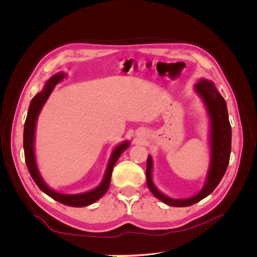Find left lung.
Returning a JSON list of instances; mask_svg holds the SVG:
<instances>
[{
  "mask_svg": "<svg viewBox=\"0 0 257 257\" xmlns=\"http://www.w3.org/2000/svg\"><path fill=\"white\" fill-rule=\"evenodd\" d=\"M203 98L210 118V145H211V163H210L207 180L201 191L195 196L186 199H174L161 193L152 181V158L147 160V185L153 195L163 203L173 207H188L198 203L211 194L222 180L226 172L231 150V127L228 120L227 106L224 97L216 90L213 82L200 79L194 87Z\"/></svg>",
  "mask_w": 257,
  "mask_h": 257,
  "instance_id": "left-lung-1",
  "label": "left lung"
}]
</instances>
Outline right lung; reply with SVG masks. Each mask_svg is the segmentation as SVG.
I'll return each mask as SVG.
<instances>
[{
  "label": "right lung",
  "mask_w": 257,
  "mask_h": 257,
  "mask_svg": "<svg viewBox=\"0 0 257 257\" xmlns=\"http://www.w3.org/2000/svg\"><path fill=\"white\" fill-rule=\"evenodd\" d=\"M64 77H65V74L63 73H58L54 76H52L51 78L46 82L45 89L42 92L37 93V94L32 98V100H31L28 115L25 123V130H23V149H25V158H26L27 167L29 169L31 177L33 178V180L37 184L38 188H40L45 194H47L48 196H50L54 200L59 201L61 204L71 206V207H84L98 200L107 192L110 184V178H111L112 169L115 162L118 161L120 155L127 149L130 143L124 142L114 148V150L111 153L109 163H108L103 181L96 189L85 192V193L74 194V195H71V194L58 193L48 188L47 184L44 182L40 172H38L36 161H35V155H34L35 126H36L37 116L40 114L44 104L46 103V100L48 99L50 93L52 92L54 87H56V84L59 83L62 79L64 78Z\"/></svg>",
  "instance_id": "right-lung-1"
}]
</instances>
